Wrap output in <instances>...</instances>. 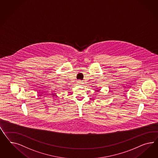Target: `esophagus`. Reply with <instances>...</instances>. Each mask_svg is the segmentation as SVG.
Instances as JSON below:
<instances>
[{
    "instance_id": "esophagus-1",
    "label": "esophagus",
    "mask_w": 158,
    "mask_h": 158,
    "mask_svg": "<svg viewBox=\"0 0 158 158\" xmlns=\"http://www.w3.org/2000/svg\"><path fill=\"white\" fill-rule=\"evenodd\" d=\"M77 83H78V85H83V81H78Z\"/></svg>"
}]
</instances>
